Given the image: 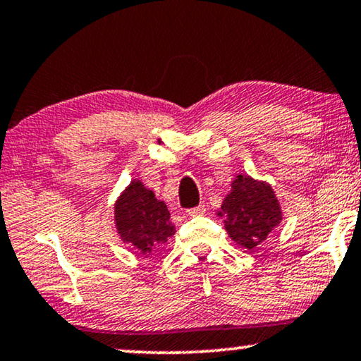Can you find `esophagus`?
<instances>
[{
	"instance_id": "1",
	"label": "esophagus",
	"mask_w": 361,
	"mask_h": 361,
	"mask_svg": "<svg viewBox=\"0 0 361 361\" xmlns=\"http://www.w3.org/2000/svg\"><path fill=\"white\" fill-rule=\"evenodd\" d=\"M202 215H205V205H198L189 210V216H202Z\"/></svg>"
}]
</instances>
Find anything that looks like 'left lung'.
<instances>
[{
  "label": "left lung",
  "mask_w": 361,
  "mask_h": 361,
  "mask_svg": "<svg viewBox=\"0 0 361 361\" xmlns=\"http://www.w3.org/2000/svg\"><path fill=\"white\" fill-rule=\"evenodd\" d=\"M218 215L226 218L224 228L229 238L252 250L280 224L281 207L270 184L239 174L231 182Z\"/></svg>",
  "instance_id": "1"
}]
</instances>
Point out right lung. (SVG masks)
I'll list each match as a JSON object with an SVG mask.
<instances>
[{"label":"right lung","instance_id":"add662e5","mask_svg":"<svg viewBox=\"0 0 361 361\" xmlns=\"http://www.w3.org/2000/svg\"><path fill=\"white\" fill-rule=\"evenodd\" d=\"M116 228L123 243L133 245L142 254H149L168 243L174 234L169 221L171 213L164 202L154 197V192L135 179L117 198Z\"/></svg>","mask_w":361,"mask_h":361}]
</instances>
